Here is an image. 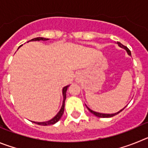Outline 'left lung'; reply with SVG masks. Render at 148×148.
I'll list each match as a JSON object with an SVG mask.
<instances>
[{
    "label": "left lung",
    "mask_w": 148,
    "mask_h": 148,
    "mask_svg": "<svg viewBox=\"0 0 148 148\" xmlns=\"http://www.w3.org/2000/svg\"><path fill=\"white\" fill-rule=\"evenodd\" d=\"M117 44H118V45L120 47L123 48V49H125V50L127 51V54L129 55V56H131V53H130V51L129 50V49H128V48L127 47H125V46L122 45V44H121L120 42H117ZM85 105H86V104H85ZM86 107H87V109H88V110L90 111V113H92L93 115H95V116H98V117H100V118H110V117H113V116H116V115H117V114H118V113H119L120 112H121V111H122L123 110H124L125 108H125H123V109H121V110H119V112H117V113H111V114H109V113H98V112H95V111H93V110H91V109H90V108H89L87 105H86Z\"/></svg>",
    "instance_id": "left-lung-1"
}]
</instances>
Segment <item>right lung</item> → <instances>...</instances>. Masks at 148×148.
I'll use <instances>...</instances> for the list:
<instances>
[{
	"label": "right lung",
	"mask_w": 148,
	"mask_h": 148,
	"mask_svg": "<svg viewBox=\"0 0 148 148\" xmlns=\"http://www.w3.org/2000/svg\"><path fill=\"white\" fill-rule=\"evenodd\" d=\"M49 40V38H41V37H38V38H35L32 39V40H29L27 41V43L29 42V41H39V40ZM22 45H21L19 47H21ZM70 85H67L66 87H64L63 88L62 90V94H63V102H62V106H61V110H59L57 114L53 117L52 119L49 120V121H44V122H36V121H32L33 123H35V124H37V125H43V126H47V125H54L56 124V122H58V121L60 120V119L61 118V116H62L63 113H64V103H65V100H66V90H67V88L69 87Z\"/></svg>",
	"instance_id": "1"
}]
</instances>
